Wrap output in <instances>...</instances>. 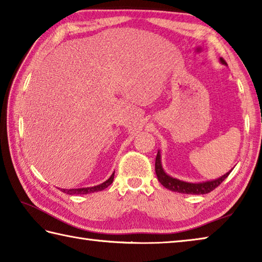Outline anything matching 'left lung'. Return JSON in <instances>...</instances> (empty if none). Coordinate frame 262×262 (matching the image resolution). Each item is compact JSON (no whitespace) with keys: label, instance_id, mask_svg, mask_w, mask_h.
Returning <instances> with one entry per match:
<instances>
[{"label":"left lung","instance_id":"left-lung-1","mask_svg":"<svg viewBox=\"0 0 262 262\" xmlns=\"http://www.w3.org/2000/svg\"><path fill=\"white\" fill-rule=\"evenodd\" d=\"M220 62L222 64L228 66L227 62H225L222 57H220ZM155 171H156L157 178L164 187L173 190V192L183 193V194H207L214 190L217 186H220L227 177L230 174L229 171L227 173L223 174L220 178L214 179V180H208V181H202V183H188V181H184L180 179L173 178V177L168 176L165 171H164L163 165H162V156L161 151L158 150L157 156H156V162H155Z\"/></svg>","mask_w":262,"mask_h":262}]
</instances>
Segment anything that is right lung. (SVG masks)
<instances>
[{"mask_svg":"<svg viewBox=\"0 0 262 262\" xmlns=\"http://www.w3.org/2000/svg\"><path fill=\"white\" fill-rule=\"evenodd\" d=\"M113 179H114V172L112 174H111L110 178L104 181V183H101L100 185H97V186H92V187H83V188H72V189H64L62 188L61 190L63 193H67L69 195H75V194H89V193H94V192H99V190H103L105 188H107L108 186L113 183Z\"/></svg>","mask_w":262,"mask_h":262,"instance_id":"right-lung-1","label":"right lung"}]
</instances>
